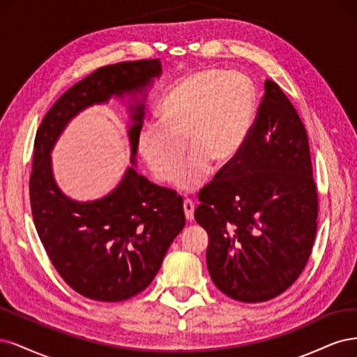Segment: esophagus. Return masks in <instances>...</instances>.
I'll return each mask as SVG.
<instances>
[{
  "mask_svg": "<svg viewBox=\"0 0 357 357\" xmlns=\"http://www.w3.org/2000/svg\"><path fill=\"white\" fill-rule=\"evenodd\" d=\"M183 212H185L187 221H192L194 220V203L191 200L183 202Z\"/></svg>",
  "mask_w": 357,
  "mask_h": 357,
  "instance_id": "obj_1",
  "label": "esophagus"
}]
</instances>
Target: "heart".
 <instances>
[{"mask_svg":"<svg viewBox=\"0 0 357 357\" xmlns=\"http://www.w3.org/2000/svg\"><path fill=\"white\" fill-rule=\"evenodd\" d=\"M255 93L250 79L237 71L216 68L195 71L160 100L157 123L137 135V149L160 182L175 178L185 142L190 151L176 176L183 191H197L215 167L228 166L240 153L254 121Z\"/></svg>","mask_w":357,"mask_h":357,"instance_id":"1","label":"heart"}]
</instances>
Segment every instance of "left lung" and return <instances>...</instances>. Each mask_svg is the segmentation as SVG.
<instances>
[{"label": "left lung", "mask_w": 357, "mask_h": 357, "mask_svg": "<svg viewBox=\"0 0 357 357\" xmlns=\"http://www.w3.org/2000/svg\"><path fill=\"white\" fill-rule=\"evenodd\" d=\"M266 93L240 153L200 194L194 218L209 236L213 283L241 303L284 292L303 273L317 231L308 137L283 90Z\"/></svg>", "instance_id": "8db88e82"}]
</instances>
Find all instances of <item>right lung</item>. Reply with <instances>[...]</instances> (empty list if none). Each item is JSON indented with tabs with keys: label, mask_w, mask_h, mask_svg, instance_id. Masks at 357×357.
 Returning <instances> with one entry per match:
<instances>
[{
	"label": "right lung",
	"mask_w": 357,
	"mask_h": 357,
	"mask_svg": "<svg viewBox=\"0 0 357 357\" xmlns=\"http://www.w3.org/2000/svg\"><path fill=\"white\" fill-rule=\"evenodd\" d=\"M160 75V59L102 66L66 90L37 130L29 178L33 224L61 278L90 300L117 303L146 289L172 241L185 227L179 195L149 182L135 169L145 90ZM126 94L132 96L128 132L132 166L105 198L75 202L56 187L51 149L77 113ZM139 94L142 100L137 98Z\"/></svg>",
	"instance_id": "1"
}]
</instances>
